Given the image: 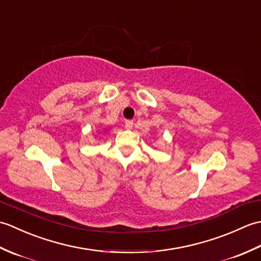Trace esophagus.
I'll list each match as a JSON object with an SVG mask.
<instances>
[{
  "instance_id": "34e87169",
  "label": "esophagus",
  "mask_w": 261,
  "mask_h": 261,
  "mask_svg": "<svg viewBox=\"0 0 261 261\" xmlns=\"http://www.w3.org/2000/svg\"><path fill=\"white\" fill-rule=\"evenodd\" d=\"M132 126H134V121L132 120H126L125 121V127L127 130H131Z\"/></svg>"
}]
</instances>
